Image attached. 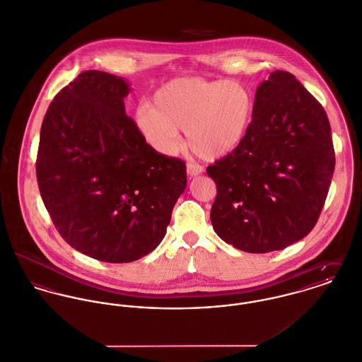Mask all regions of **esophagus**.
Listing matches in <instances>:
<instances>
[{"instance_id":"1","label":"esophagus","mask_w":362,"mask_h":362,"mask_svg":"<svg viewBox=\"0 0 362 362\" xmlns=\"http://www.w3.org/2000/svg\"><path fill=\"white\" fill-rule=\"evenodd\" d=\"M186 170H187V176L189 177H194V176H199L202 173V166L200 165H196V163H193V162H189L187 165H186Z\"/></svg>"}]
</instances>
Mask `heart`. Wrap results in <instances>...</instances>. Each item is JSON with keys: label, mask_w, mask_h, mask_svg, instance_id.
I'll use <instances>...</instances> for the list:
<instances>
[{"label": "heart", "mask_w": 362, "mask_h": 362, "mask_svg": "<svg viewBox=\"0 0 362 362\" xmlns=\"http://www.w3.org/2000/svg\"><path fill=\"white\" fill-rule=\"evenodd\" d=\"M252 114V94L240 81L185 78L161 86L151 105L136 110L134 121L146 141L162 154L179 151L180 129H186L192 151L218 161L240 147Z\"/></svg>", "instance_id": "heart-1"}]
</instances>
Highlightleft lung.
Returning <instances> with one entry per match:
<instances>
[{"label":"left lung","mask_w":362,"mask_h":362,"mask_svg":"<svg viewBox=\"0 0 362 362\" xmlns=\"http://www.w3.org/2000/svg\"><path fill=\"white\" fill-rule=\"evenodd\" d=\"M334 170L329 119L288 72H272L255 91L240 147L206 168L216 185L215 233L235 248L283 250L315 226Z\"/></svg>","instance_id":"8db88e82"}]
</instances>
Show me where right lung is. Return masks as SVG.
I'll return each instance as SVG.
<instances>
[{"instance_id": "add662e5", "label": "right lung", "mask_w": 362, "mask_h": 362, "mask_svg": "<svg viewBox=\"0 0 362 362\" xmlns=\"http://www.w3.org/2000/svg\"><path fill=\"white\" fill-rule=\"evenodd\" d=\"M130 84L86 71L49 104L36 175L41 199L65 241L111 264L158 247L187 185L186 163L157 153L124 111Z\"/></svg>"}]
</instances>
